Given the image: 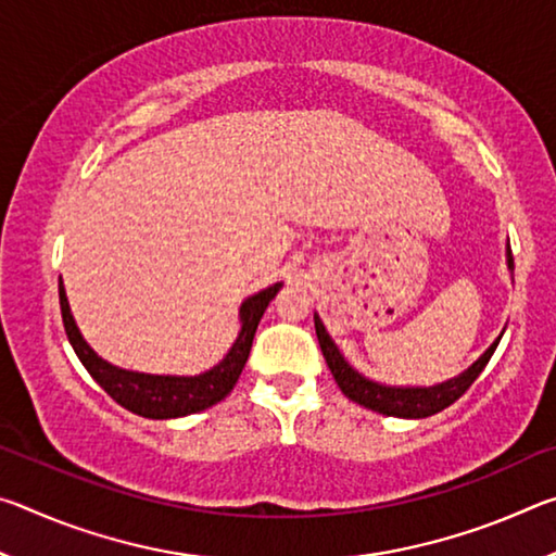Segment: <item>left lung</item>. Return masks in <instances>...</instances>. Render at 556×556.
<instances>
[{
    "label": "left lung",
    "instance_id": "obj_1",
    "mask_svg": "<svg viewBox=\"0 0 556 556\" xmlns=\"http://www.w3.org/2000/svg\"><path fill=\"white\" fill-rule=\"evenodd\" d=\"M507 265H510V269L515 267L510 248H507ZM314 324H316L318 345H321V353L326 357L328 368H331L338 388H341L345 397L363 404V407H368L372 412L388 414V417H402V419L431 417V414H437L441 409H446L448 404H454L460 394L476 382L478 375L483 372V368L488 365V361H491V355L495 353V348L503 338L497 336V341L488 348V351L478 357L466 372H460L454 380L434 384V388H384V384L365 380L363 375H357L351 365L343 361V355L338 353L331 336L326 333L321 318L314 316Z\"/></svg>",
    "mask_w": 556,
    "mask_h": 556
}]
</instances>
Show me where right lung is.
<instances>
[{
	"label": "right lung",
	"mask_w": 556,
	"mask_h": 556,
	"mask_svg": "<svg viewBox=\"0 0 556 556\" xmlns=\"http://www.w3.org/2000/svg\"><path fill=\"white\" fill-rule=\"evenodd\" d=\"M281 285L269 287L260 294L250 296L240 308V321L242 331L238 341L232 343L230 353L223 357L220 365H215L213 370L199 375V378H168V375H144V372H129L112 368L110 363L96 355V351L83 341V336L75 326L68 299H65L63 281L59 279V299H61V316L65 326V336L73 345L75 355L80 357V363L86 365L90 378L96 380L102 390H105L112 400L122 407L139 414V417L149 419H174L186 417V414H195L201 409H208L213 404H218L230 394V390L238 382L240 372L248 363L252 338H255L257 324L262 314L271 299L277 296Z\"/></svg>",
	"instance_id": "add662e5"
}]
</instances>
